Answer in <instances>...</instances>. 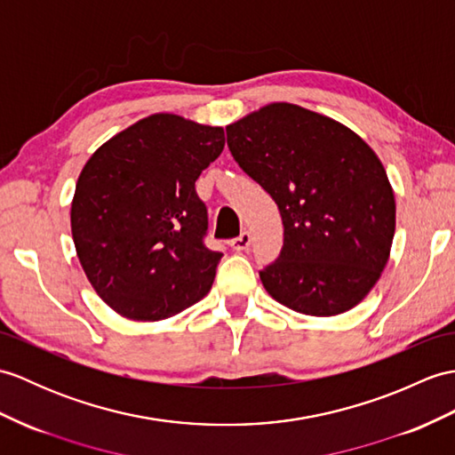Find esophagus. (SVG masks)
Wrapping results in <instances>:
<instances>
[{
	"label": "esophagus",
	"instance_id": "obj_1",
	"mask_svg": "<svg viewBox=\"0 0 455 455\" xmlns=\"http://www.w3.org/2000/svg\"><path fill=\"white\" fill-rule=\"evenodd\" d=\"M251 244V236L248 235V232H242L240 236H236L235 240H230V248L236 250V251H246Z\"/></svg>",
	"mask_w": 455,
	"mask_h": 455
}]
</instances>
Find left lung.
<instances>
[{
	"label": "left lung",
	"instance_id": "left-lung-1",
	"mask_svg": "<svg viewBox=\"0 0 455 455\" xmlns=\"http://www.w3.org/2000/svg\"><path fill=\"white\" fill-rule=\"evenodd\" d=\"M238 166L281 211V256L259 271L279 304L337 315L372 291L389 259L395 197L361 135L291 102H271L227 125Z\"/></svg>",
	"mask_w": 455,
	"mask_h": 455
}]
</instances>
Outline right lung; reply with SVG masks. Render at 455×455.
I'll list each match as a JSON object with an SVG mask.
<instances>
[{"label":"right lung","instance_id":"obj_1","mask_svg":"<svg viewBox=\"0 0 455 455\" xmlns=\"http://www.w3.org/2000/svg\"><path fill=\"white\" fill-rule=\"evenodd\" d=\"M225 149V130L151 114L91 155L71 202V235L92 289L133 322L202 300L223 253L204 244L196 180Z\"/></svg>","mask_w":455,"mask_h":455}]
</instances>
